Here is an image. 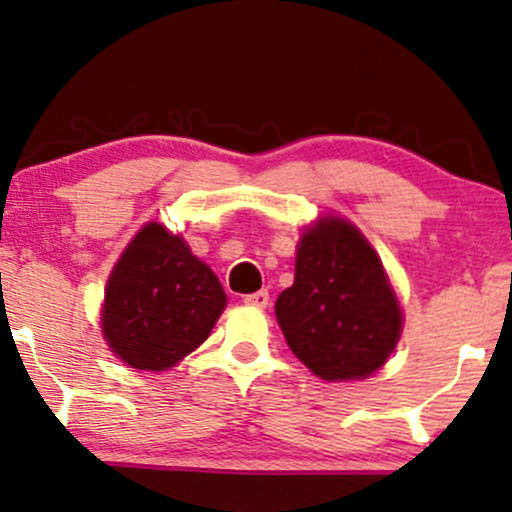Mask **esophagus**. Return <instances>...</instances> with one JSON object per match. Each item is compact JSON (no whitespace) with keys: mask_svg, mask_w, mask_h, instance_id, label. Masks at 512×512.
Listing matches in <instances>:
<instances>
[{"mask_svg":"<svg viewBox=\"0 0 512 512\" xmlns=\"http://www.w3.org/2000/svg\"><path fill=\"white\" fill-rule=\"evenodd\" d=\"M248 305H255V308H267L269 305V293L267 291H255V293H248V296L243 298Z\"/></svg>","mask_w":512,"mask_h":512,"instance_id":"obj_1","label":"esophagus"}]
</instances>
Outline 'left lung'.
<instances>
[{
	"label": "left lung",
	"instance_id": "8db88e82",
	"mask_svg": "<svg viewBox=\"0 0 512 512\" xmlns=\"http://www.w3.org/2000/svg\"><path fill=\"white\" fill-rule=\"evenodd\" d=\"M286 344L322 380L378 370L402 332V310L375 250L344 219L303 233L296 281L276 298Z\"/></svg>",
	"mask_w": 512,
	"mask_h": 512
}]
</instances>
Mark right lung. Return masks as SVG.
I'll return each mask as SVG.
<instances>
[{"instance_id":"right-lung-1","label":"right lung","mask_w":512,"mask_h":512,"mask_svg":"<svg viewBox=\"0 0 512 512\" xmlns=\"http://www.w3.org/2000/svg\"><path fill=\"white\" fill-rule=\"evenodd\" d=\"M223 305L219 279L185 240L146 223L108 279L103 334L127 366L166 370L209 337Z\"/></svg>"}]
</instances>
